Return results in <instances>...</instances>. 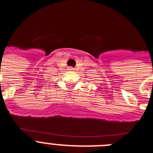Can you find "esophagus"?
<instances>
[{
    "label": "esophagus",
    "instance_id": "1",
    "mask_svg": "<svg viewBox=\"0 0 153 153\" xmlns=\"http://www.w3.org/2000/svg\"><path fill=\"white\" fill-rule=\"evenodd\" d=\"M69 70H70V71H73V70H74V68L69 67Z\"/></svg>",
    "mask_w": 153,
    "mask_h": 153
}]
</instances>
